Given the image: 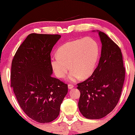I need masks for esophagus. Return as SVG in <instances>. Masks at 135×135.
<instances>
[{"label":"esophagus","mask_w":135,"mask_h":135,"mask_svg":"<svg viewBox=\"0 0 135 135\" xmlns=\"http://www.w3.org/2000/svg\"><path fill=\"white\" fill-rule=\"evenodd\" d=\"M68 89L71 90L73 89V88H74V85H73V84H68Z\"/></svg>","instance_id":"esophagus-1"}]
</instances>
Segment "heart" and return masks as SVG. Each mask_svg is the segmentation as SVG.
<instances>
[{"instance_id":"1","label":"heart","mask_w":135,"mask_h":135,"mask_svg":"<svg viewBox=\"0 0 135 135\" xmlns=\"http://www.w3.org/2000/svg\"><path fill=\"white\" fill-rule=\"evenodd\" d=\"M57 55L51 58L50 64L58 78H62L71 71L68 80L75 82L81 77L87 78L96 67L99 46L93 38L85 37L68 41L58 48Z\"/></svg>"}]
</instances>
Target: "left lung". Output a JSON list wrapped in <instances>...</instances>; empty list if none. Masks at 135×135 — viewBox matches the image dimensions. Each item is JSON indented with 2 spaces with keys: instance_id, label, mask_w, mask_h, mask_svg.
<instances>
[{
  "instance_id": "8db88e82",
  "label": "left lung",
  "mask_w": 135,
  "mask_h": 135,
  "mask_svg": "<svg viewBox=\"0 0 135 135\" xmlns=\"http://www.w3.org/2000/svg\"><path fill=\"white\" fill-rule=\"evenodd\" d=\"M97 32L102 44L99 64L88 79L77 84L78 108L89 119L103 118L114 109L125 77L120 48L106 33Z\"/></svg>"
}]
</instances>
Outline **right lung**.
I'll return each instance as SVG.
<instances>
[{
  "instance_id": "obj_1",
  "label": "right lung",
  "mask_w": 135,
  "mask_h": 135,
  "mask_svg": "<svg viewBox=\"0 0 135 135\" xmlns=\"http://www.w3.org/2000/svg\"><path fill=\"white\" fill-rule=\"evenodd\" d=\"M60 35L31 33L12 62L11 80L19 106L39 123H49L60 114L68 85L52 77L50 54Z\"/></svg>"
}]
</instances>
